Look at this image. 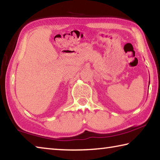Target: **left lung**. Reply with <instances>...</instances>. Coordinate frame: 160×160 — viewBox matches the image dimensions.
I'll use <instances>...</instances> for the list:
<instances>
[{"instance_id": "obj_1", "label": "left lung", "mask_w": 160, "mask_h": 160, "mask_svg": "<svg viewBox=\"0 0 160 160\" xmlns=\"http://www.w3.org/2000/svg\"><path fill=\"white\" fill-rule=\"evenodd\" d=\"M149 84H150V81H149Z\"/></svg>"}]
</instances>
